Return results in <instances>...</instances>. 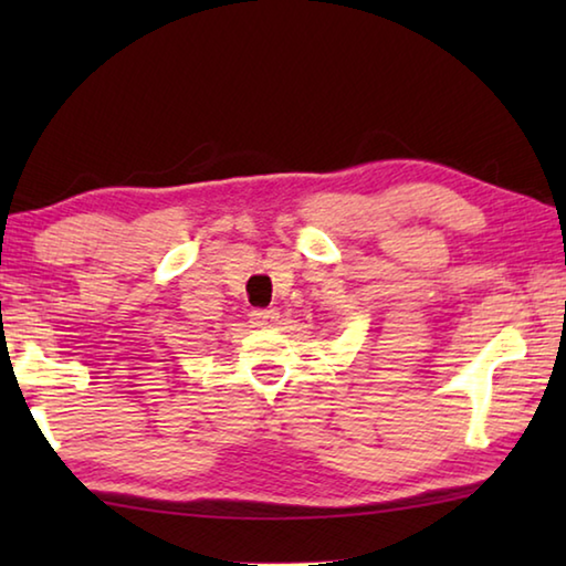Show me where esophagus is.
<instances>
[{"label": "esophagus", "instance_id": "obj_1", "mask_svg": "<svg viewBox=\"0 0 566 566\" xmlns=\"http://www.w3.org/2000/svg\"><path fill=\"white\" fill-rule=\"evenodd\" d=\"M249 319H252L254 327H272L274 322H280V312L276 310H252L249 312Z\"/></svg>", "mask_w": 566, "mask_h": 566}]
</instances>
